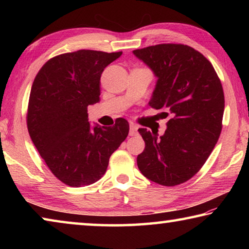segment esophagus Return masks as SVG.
Returning <instances> with one entry per match:
<instances>
[{
  "mask_svg": "<svg viewBox=\"0 0 249 249\" xmlns=\"http://www.w3.org/2000/svg\"><path fill=\"white\" fill-rule=\"evenodd\" d=\"M137 129H138V126L134 123H130L129 124V136H135V135L137 134Z\"/></svg>",
  "mask_w": 249,
  "mask_h": 249,
  "instance_id": "esophagus-1",
  "label": "esophagus"
}]
</instances>
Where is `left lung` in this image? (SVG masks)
<instances>
[{"label":"left lung","mask_w":249,"mask_h":249,"mask_svg":"<svg viewBox=\"0 0 249 249\" xmlns=\"http://www.w3.org/2000/svg\"><path fill=\"white\" fill-rule=\"evenodd\" d=\"M133 53L157 78L149 105L172 116L159 138L158 130L138 129L145 149L137 156V166L147 179L174 187L191 179L216 145L224 92L211 62L189 46L161 44Z\"/></svg>","instance_id":"left-lung-1"}]
</instances>
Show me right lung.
Here are the masks:
<instances>
[{"mask_svg":"<svg viewBox=\"0 0 249 249\" xmlns=\"http://www.w3.org/2000/svg\"><path fill=\"white\" fill-rule=\"evenodd\" d=\"M120 53L78 50L50 59L34 80L27 127L50 171L70 187L101 179L111 155L127 137L129 125H91L88 107L98 103L101 74Z\"/></svg>","mask_w":249,"mask_h":249,"instance_id":"right-lung-1","label":"right lung"}]
</instances>
